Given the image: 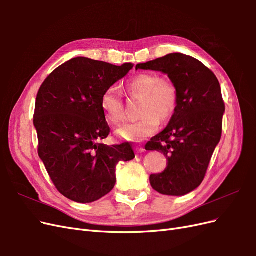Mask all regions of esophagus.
I'll return each instance as SVG.
<instances>
[{
  "label": "esophagus",
  "mask_w": 256,
  "mask_h": 256,
  "mask_svg": "<svg viewBox=\"0 0 256 256\" xmlns=\"http://www.w3.org/2000/svg\"><path fill=\"white\" fill-rule=\"evenodd\" d=\"M136 152L138 154H142V152H145V148H144L143 146L138 145V146H136Z\"/></svg>",
  "instance_id": "obj_1"
}]
</instances>
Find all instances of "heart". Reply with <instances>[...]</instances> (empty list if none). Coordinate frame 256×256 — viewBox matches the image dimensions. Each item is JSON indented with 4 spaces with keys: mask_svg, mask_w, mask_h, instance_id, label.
Segmentation results:
<instances>
[{
    "mask_svg": "<svg viewBox=\"0 0 256 256\" xmlns=\"http://www.w3.org/2000/svg\"><path fill=\"white\" fill-rule=\"evenodd\" d=\"M126 92L132 99H140L138 115L141 118L134 122H126L115 130L122 140L142 141L154 134L159 122H166L175 114L180 92L176 84L170 79L161 78L154 72H141L126 84ZM100 108L106 122L112 126L125 120V106L122 98L114 88L104 92L100 98Z\"/></svg>",
    "mask_w": 256,
    "mask_h": 256,
    "instance_id": "obj_1",
    "label": "heart"
}]
</instances>
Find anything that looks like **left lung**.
<instances>
[{
  "instance_id": "obj_1",
  "label": "left lung",
  "mask_w": 256,
  "mask_h": 256,
  "mask_svg": "<svg viewBox=\"0 0 256 256\" xmlns=\"http://www.w3.org/2000/svg\"><path fill=\"white\" fill-rule=\"evenodd\" d=\"M136 69L164 72L178 88L175 114L145 150L160 152L168 158L164 171L150 177L152 189L166 196H184L202 184L220 142L226 111L220 83L210 69L182 53L138 64Z\"/></svg>"
}]
</instances>
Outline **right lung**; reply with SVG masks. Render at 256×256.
<instances>
[{
  "mask_svg": "<svg viewBox=\"0 0 256 256\" xmlns=\"http://www.w3.org/2000/svg\"><path fill=\"white\" fill-rule=\"evenodd\" d=\"M132 67L74 58L53 70L38 90V154L56 188L74 202L92 203L108 194L116 182V164L134 158L129 143H100L110 134L100 98Z\"/></svg>",
  "mask_w": 256,
  "mask_h": 256,
  "instance_id": "obj_1",
  "label": "right lung"
}]
</instances>
